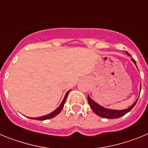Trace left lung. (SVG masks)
Wrapping results in <instances>:
<instances>
[{"mask_svg":"<svg viewBox=\"0 0 148 148\" xmlns=\"http://www.w3.org/2000/svg\"><path fill=\"white\" fill-rule=\"evenodd\" d=\"M126 53L127 54L130 56V54H129L127 52H126ZM132 61H133V62L135 63V64L136 65L135 60L133 59V58H132ZM87 100H88V103L89 104H90L91 109L93 110V112L96 115L101 116V117H102V118L118 119L121 117V116H125V115L127 113H128V112H130V111L134 108V106L136 104L138 99L135 102L133 103V105H132L131 107H130V108H127V109L122 110H110L103 108V107L100 106L99 104H97V103L95 102L93 100H92V99H90V97L89 95L88 97H87Z\"/></svg>","mask_w":148,"mask_h":148,"instance_id":"8db88e82","label":"left lung"}]
</instances>
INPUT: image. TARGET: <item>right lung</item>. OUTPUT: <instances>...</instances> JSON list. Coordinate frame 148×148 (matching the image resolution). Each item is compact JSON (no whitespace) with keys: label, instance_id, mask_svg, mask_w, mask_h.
Instances as JSON below:
<instances>
[{"label":"right lung","instance_id":"1","mask_svg":"<svg viewBox=\"0 0 148 148\" xmlns=\"http://www.w3.org/2000/svg\"><path fill=\"white\" fill-rule=\"evenodd\" d=\"M70 91H68V92H66V95H65L64 99L63 101L61 102V104H60L59 107H58V108H57L56 110L53 111V113H49V114L47 115V116H41V117H38V118H30V119H36V120H40V121H43V120L49 119H52V118H53V117H55L56 116H57V115H58V113L61 112V110H62V108H64V103H65V101H66V98H67V95H68V94H69V92H70Z\"/></svg>","mask_w":148,"mask_h":148}]
</instances>
